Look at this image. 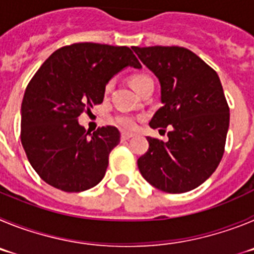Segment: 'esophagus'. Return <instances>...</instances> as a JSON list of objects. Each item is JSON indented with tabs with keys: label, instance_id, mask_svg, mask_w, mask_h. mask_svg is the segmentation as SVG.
<instances>
[{
	"label": "esophagus",
	"instance_id": "34e87169",
	"mask_svg": "<svg viewBox=\"0 0 254 254\" xmlns=\"http://www.w3.org/2000/svg\"><path fill=\"white\" fill-rule=\"evenodd\" d=\"M121 137H122V140H128V138L133 137V134L129 133V132H122V133H121Z\"/></svg>",
	"mask_w": 254,
	"mask_h": 254
}]
</instances>
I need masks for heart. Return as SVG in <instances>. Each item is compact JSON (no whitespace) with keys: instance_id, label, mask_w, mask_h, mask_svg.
I'll return each mask as SVG.
<instances>
[{"instance_id":"obj_1","label":"heart","mask_w":254,"mask_h":254,"mask_svg":"<svg viewBox=\"0 0 254 254\" xmlns=\"http://www.w3.org/2000/svg\"><path fill=\"white\" fill-rule=\"evenodd\" d=\"M129 82H131L132 87H133L134 90L137 91V93H140L143 87L152 84V80L149 75H146V73L138 72V73H133V75L131 76ZM111 89H112V82H108L107 86H105V93H109ZM116 122L117 125L121 126L122 128L127 129V131H131V129L136 128L138 118L137 117L131 116V114H118V116L116 117Z\"/></svg>"}]
</instances>
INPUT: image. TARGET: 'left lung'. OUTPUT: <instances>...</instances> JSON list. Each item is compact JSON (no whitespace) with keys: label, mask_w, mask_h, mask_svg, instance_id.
<instances>
[{"label":"left lung","mask_w":254,"mask_h":254,"mask_svg":"<svg viewBox=\"0 0 254 254\" xmlns=\"http://www.w3.org/2000/svg\"><path fill=\"white\" fill-rule=\"evenodd\" d=\"M160 82L161 103L150 121L167 128L169 141L147 137L149 150L137 160L150 185L168 193L201 186L225 151L229 105L216 71L183 47H132Z\"/></svg>","instance_id":"left-lung-1"}]
</instances>
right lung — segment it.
<instances>
[{"label":"right lung","instance_id":"right-lung-1","mask_svg":"<svg viewBox=\"0 0 254 254\" xmlns=\"http://www.w3.org/2000/svg\"><path fill=\"white\" fill-rule=\"evenodd\" d=\"M127 66L141 67L128 47L85 42L53 52L31 77L20 138L31 167L49 186L82 192L103 179L121 133L114 126L86 132L78 117L102 104L107 82Z\"/></svg>","mask_w":254,"mask_h":254}]
</instances>
